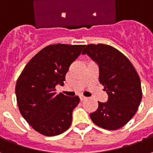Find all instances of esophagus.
<instances>
[{
    "label": "esophagus",
    "mask_w": 153,
    "mask_h": 153,
    "mask_svg": "<svg viewBox=\"0 0 153 153\" xmlns=\"http://www.w3.org/2000/svg\"><path fill=\"white\" fill-rule=\"evenodd\" d=\"M85 99H86V97H85L80 96V100H81V101H84Z\"/></svg>",
    "instance_id": "obj_1"
}]
</instances>
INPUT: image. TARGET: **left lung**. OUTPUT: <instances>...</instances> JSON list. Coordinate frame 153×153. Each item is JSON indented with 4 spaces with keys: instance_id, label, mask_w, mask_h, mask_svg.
<instances>
[{
    "instance_id": "left-lung-1",
    "label": "left lung",
    "mask_w": 153,
    "mask_h": 153,
    "mask_svg": "<svg viewBox=\"0 0 153 153\" xmlns=\"http://www.w3.org/2000/svg\"><path fill=\"white\" fill-rule=\"evenodd\" d=\"M87 54L99 67V82L108 95L106 102H98L91 113L93 123L109 130L126 125L135 115L142 100L141 82L137 71L125 55L106 44L84 46Z\"/></svg>"
}]
</instances>
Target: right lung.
<instances>
[{
    "mask_svg": "<svg viewBox=\"0 0 153 153\" xmlns=\"http://www.w3.org/2000/svg\"><path fill=\"white\" fill-rule=\"evenodd\" d=\"M83 47L47 46L29 60L19 77L15 94L19 111L28 125L42 134L56 136L70 128L79 97L57 94L55 88L63 85L70 65Z\"/></svg>",
    "mask_w": 153,
    "mask_h": 153,
    "instance_id": "obj_1",
    "label": "right lung"
}]
</instances>
